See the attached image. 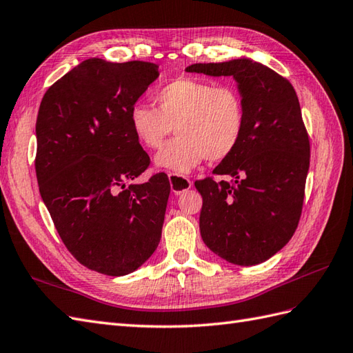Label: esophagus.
I'll return each mask as SVG.
<instances>
[{
  "mask_svg": "<svg viewBox=\"0 0 353 353\" xmlns=\"http://www.w3.org/2000/svg\"><path fill=\"white\" fill-rule=\"evenodd\" d=\"M168 180H170L171 191H173L176 195L188 191V189L192 186L191 180H189L188 177L176 174V173H168Z\"/></svg>",
  "mask_w": 353,
  "mask_h": 353,
  "instance_id": "esophagus-1",
  "label": "esophagus"
}]
</instances>
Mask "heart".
Instances as JSON below:
<instances>
[{
    "mask_svg": "<svg viewBox=\"0 0 353 353\" xmlns=\"http://www.w3.org/2000/svg\"><path fill=\"white\" fill-rule=\"evenodd\" d=\"M157 108L134 104L131 131L144 148L158 149L176 128L177 137L157 155V168L185 174L207 158L222 161L236 150L246 126V107L232 85L179 77L153 94Z\"/></svg>",
    "mask_w": 353,
    "mask_h": 353,
    "instance_id": "1",
    "label": "heart"
}]
</instances>
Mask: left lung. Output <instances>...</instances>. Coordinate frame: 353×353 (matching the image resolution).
<instances>
[{
	"label": "left lung",
	"mask_w": 353,
	"mask_h": 353,
	"mask_svg": "<svg viewBox=\"0 0 353 353\" xmlns=\"http://www.w3.org/2000/svg\"><path fill=\"white\" fill-rule=\"evenodd\" d=\"M188 73L232 77L246 107L241 141L195 182L203 196L200 232L213 254L236 265H256L291 240L300 221L310 164L309 135L295 89L276 71L250 58L192 64Z\"/></svg>",
	"instance_id": "left-lung-1"
}]
</instances>
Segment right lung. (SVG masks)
I'll use <instances>...</instances> for the list:
<instances>
[{"mask_svg":"<svg viewBox=\"0 0 353 353\" xmlns=\"http://www.w3.org/2000/svg\"><path fill=\"white\" fill-rule=\"evenodd\" d=\"M159 76L152 62H80L44 94L35 123L40 195L80 264L125 276L157 250L170 195L167 174L131 183L149 157L130 110Z\"/></svg>","mask_w":353,"mask_h":353,"instance_id":"obj_1","label":"right lung"}]
</instances>
